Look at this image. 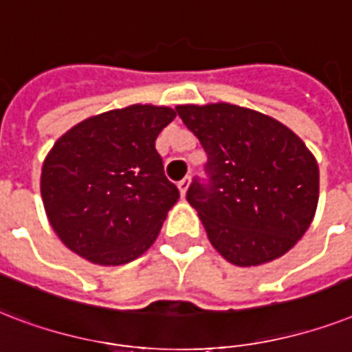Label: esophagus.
<instances>
[{"mask_svg": "<svg viewBox=\"0 0 352 352\" xmlns=\"http://www.w3.org/2000/svg\"><path fill=\"white\" fill-rule=\"evenodd\" d=\"M189 185H190V178H189V176H185V178L182 179V182H178V189H179V192H182V196L187 195V189H189Z\"/></svg>", "mask_w": 352, "mask_h": 352, "instance_id": "obj_1", "label": "esophagus"}]
</instances>
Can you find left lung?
<instances>
[{"label":"left lung","instance_id":"8db88e82","mask_svg":"<svg viewBox=\"0 0 352 352\" xmlns=\"http://www.w3.org/2000/svg\"><path fill=\"white\" fill-rule=\"evenodd\" d=\"M178 116L207 154L209 184L195 179L187 201L207 239L236 266L283 257L309 230L320 168L299 135L261 111L230 104H179Z\"/></svg>","mask_w":352,"mask_h":352}]
</instances>
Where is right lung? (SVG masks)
Listing matches in <instances>:
<instances>
[{"mask_svg":"<svg viewBox=\"0 0 352 352\" xmlns=\"http://www.w3.org/2000/svg\"><path fill=\"white\" fill-rule=\"evenodd\" d=\"M174 117L168 106L132 104L88 117L56 139L40 192L49 224L72 252L119 266L154 244L179 198L156 151Z\"/></svg>","mask_w":352,"mask_h":352,"instance_id":"add662e5","label":"right lung"}]
</instances>
